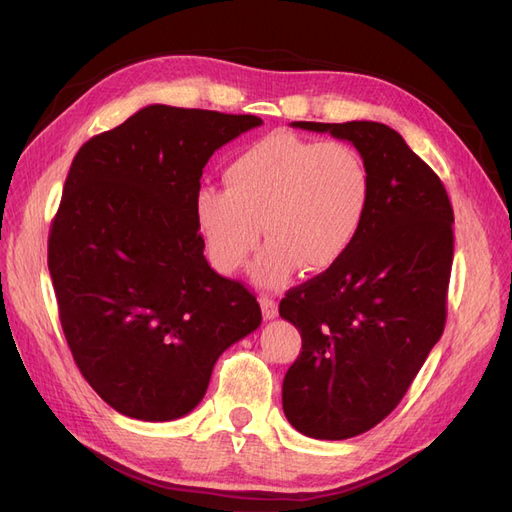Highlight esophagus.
Listing matches in <instances>:
<instances>
[{
    "label": "esophagus",
    "mask_w": 512,
    "mask_h": 512,
    "mask_svg": "<svg viewBox=\"0 0 512 512\" xmlns=\"http://www.w3.org/2000/svg\"><path fill=\"white\" fill-rule=\"evenodd\" d=\"M258 303H260V307H262V316H265V320L277 318V303H275V299L267 297V294H260Z\"/></svg>",
    "instance_id": "34e87169"
}]
</instances>
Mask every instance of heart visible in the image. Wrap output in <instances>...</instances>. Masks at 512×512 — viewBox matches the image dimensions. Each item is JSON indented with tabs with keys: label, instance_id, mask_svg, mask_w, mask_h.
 <instances>
[{
	"label": "heart",
	"instance_id": "1",
	"mask_svg": "<svg viewBox=\"0 0 512 512\" xmlns=\"http://www.w3.org/2000/svg\"><path fill=\"white\" fill-rule=\"evenodd\" d=\"M228 188H200L194 215L213 265L239 271L254 265L262 286H282L301 267H335L359 237L369 205V173L361 153L342 141L271 134L241 151L224 173Z\"/></svg>",
	"mask_w": 512,
	"mask_h": 512
}]
</instances>
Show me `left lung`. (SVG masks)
Segmentation results:
<instances>
[{
  "mask_svg": "<svg viewBox=\"0 0 512 512\" xmlns=\"http://www.w3.org/2000/svg\"><path fill=\"white\" fill-rule=\"evenodd\" d=\"M290 126L352 143L371 183L350 252L280 303V316L303 339L284 378V414L309 438L346 440L397 408L438 344L455 218L440 177L393 128L378 121Z\"/></svg>",
  "mask_w": 512,
  "mask_h": 512,
  "instance_id": "left-lung-1",
  "label": "left lung"
}]
</instances>
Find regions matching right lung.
Here are the masks:
<instances>
[{
    "instance_id": "right-lung-1",
    "label": "right lung",
    "mask_w": 512,
    "mask_h": 512,
    "mask_svg": "<svg viewBox=\"0 0 512 512\" xmlns=\"http://www.w3.org/2000/svg\"><path fill=\"white\" fill-rule=\"evenodd\" d=\"M260 123L151 104L72 160L49 271L74 363L121 414L192 412L220 354L260 327L254 294L209 267L194 215L213 151Z\"/></svg>"
}]
</instances>
